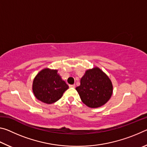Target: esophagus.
<instances>
[{
  "label": "esophagus",
  "instance_id": "esophagus-1",
  "mask_svg": "<svg viewBox=\"0 0 147 147\" xmlns=\"http://www.w3.org/2000/svg\"><path fill=\"white\" fill-rule=\"evenodd\" d=\"M69 87H70V88H75V84H72V85H69Z\"/></svg>",
  "mask_w": 147,
  "mask_h": 147
}]
</instances>
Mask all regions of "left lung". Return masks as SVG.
Masks as SVG:
<instances>
[{"mask_svg": "<svg viewBox=\"0 0 147 147\" xmlns=\"http://www.w3.org/2000/svg\"><path fill=\"white\" fill-rule=\"evenodd\" d=\"M82 102L89 108H96L105 104L113 93V85L108 75L97 67L88 69L76 87Z\"/></svg>", "mask_w": 147, "mask_h": 147, "instance_id": "left-lung-1", "label": "left lung"}]
</instances>
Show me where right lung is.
<instances>
[{
    "mask_svg": "<svg viewBox=\"0 0 147 147\" xmlns=\"http://www.w3.org/2000/svg\"><path fill=\"white\" fill-rule=\"evenodd\" d=\"M69 86L62 80L57 69L45 68L35 76L32 91L37 99L45 104H53L61 98Z\"/></svg>",
    "mask_w": 147,
    "mask_h": 147,
    "instance_id": "1",
    "label": "right lung"
}]
</instances>
